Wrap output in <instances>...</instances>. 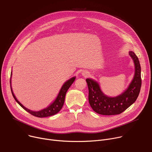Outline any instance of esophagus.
Returning a JSON list of instances; mask_svg holds the SVG:
<instances>
[{
	"instance_id": "esophagus-1",
	"label": "esophagus",
	"mask_w": 152,
	"mask_h": 152,
	"mask_svg": "<svg viewBox=\"0 0 152 152\" xmlns=\"http://www.w3.org/2000/svg\"><path fill=\"white\" fill-rule=\"evenodd\" d=\"M82 75L85 77H87L88 76L90 75V73L87 72V71H83V72H82Z\"/></svg>"
}]
</instances>
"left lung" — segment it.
<instances>
[{
  "mask_svg": "<svg viewBox=\"0 0 152 152\" xmlns=\"http://www.w3.org/2000/svg\"><path fill=\"white\" fill-rule=\"evenodd\" d=\"M129 55L134 64V75L128 88L120 94L115 97L107 96L97 81L92 78L86 79L89 90V103L95 112L104 115H118L136 101L141 88V68L134 52L129 51Z\"/></svg>",
  "mask_w": 152,
  "mask_h": 152,
  "instance_id": "8db88e82",
  "label": "left lung"
}]
</instances>
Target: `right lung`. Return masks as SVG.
<instances>
[{"mask_svg":"<svg viewBox=\"0 0 152 152\" xmlns=\"http://www.w3.org/2000/svg\"><path fill=\"white\" fill-rule=\"evenodd\" d=\"M12 70L11 72V77H10V88H11L12 93V95L14 97L15 100L26 111L29 112L30 114L35 116V117H39V118L47 117H50V116L54 115L56 114L57 113H58L61 110V109L62 107V106H63V105H64L66 94L68 90V89L70 88L71 85L73 83L75 79L76 78V77L74 76L71 78L69 79L68 80H67V81L63 84V85L62 86L61 88L60 89V91H59L57 97H56V99H55V101H53L52 103H51L47 107L43 109H42L39 111H33L28 108H26V107H24L18 100L16 99V96H15V94L13 92L12 88Z\"/></svg>","mask_w":152,"mask_h":152,"instance_id":"obj_1","label":"right lung"}]
</instances>
